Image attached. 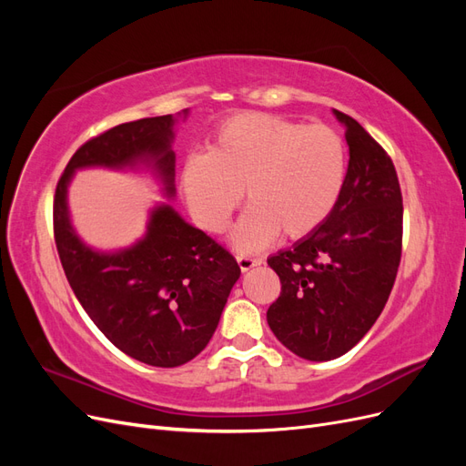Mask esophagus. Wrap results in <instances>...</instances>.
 I'll list each match as a JSON object with an SVG mask.
<instances>
[{
  "label": "esophagus",
  "mask_w": 466,
  "mask_h": 466,
  "mask_svg": "<svg viewBox=\"0 0 466 466\" xmlns=\"http://www.w3.org/2000/svg\"><path fill=\"white\" fill-rule=\"evenodd\" d=\"M237 264L241 268V272H248L250 268L262 264L260 258H250V257H237Z\"/></svg>",
  "instance_id": "1"
}]
</instances>
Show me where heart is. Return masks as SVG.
<instances>
[{
	"label": "heart",
	"instance_id": "obj_1",
	"mask_svg": "<svg viewBox=\"0 0 466 466\" xmlns=\"http://www.w3.org/2000/svg\"><path fill=\"white\" fill-rule=\"evenodd\" d=\"M346 146L327 126H303L262 112H241L219 124L208 151L182 165L180 188L190 216L221 233L238 204L231 243L241 252L270 245L281 233L299 238L327 221L340 198Z\"/></svg>",
	"mask_w": 466,
	"mask_h": 466
}]
</instances>
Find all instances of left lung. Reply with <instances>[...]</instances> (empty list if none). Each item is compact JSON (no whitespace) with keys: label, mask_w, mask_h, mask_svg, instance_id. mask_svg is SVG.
Segmentation results:
<instances>
[{"label":"left lung","mask_w":466,"mask_h":466,"mask_svg":"<svg viewBox=\"0 0 466 466\" xmlns=\"http://www.w3.org/2000/svg\"><path fill=\"white\" fill-rule=\"evenodd\" d=\"M350 147L344 188L313 233L268 258L279 298L266 313L295 356H344L373 327L397 278L402 248V194L385 149L363 126L332 110Z\"/></svg>","instance_id":"left-lung-1"}]
</instances>
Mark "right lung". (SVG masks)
Segmentation results:
<instances>
[{
	"mask_svg": "<svg viewBox=\"0 0 466 466\" xmlns=\"http://www.w3.org/2000/svg\"><path fill=\"white\" fill-rule=\"evenodd\" d=\"M180 118H188V108L126 122L89 139L69 159L54 196L56 247L77 301L112 344L153 368H177L208 346L241 268L171 202L149 209L146 233L134 245L98 250L77 235L67 188L81 168L146 171L173 200Z\"/></svg>",
	"mask_w": 466,
	"mask_h": 466,
	"instance_id": "obj_1",
	"label": "right lung"
}]
</instances>
